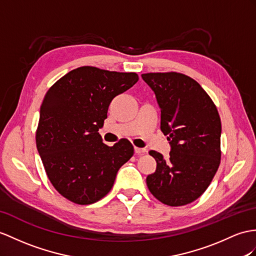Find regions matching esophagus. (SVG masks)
Listing matches in <instances>:
<instances>
[{"label": "esophagus", "instance_id": "1", "mask_svg": "<svg viewBox=\"0 0 256 256\" xmlns=\"http://www.w3.org/2000/svg\"><path fill=\"white\" fill-rule=\"evenodd\" d=\"M134 152L136 153V154H143V153H146V148H134Z\"/></svg>", "mask_w": 256, "mask_h": 256}]
</instances>
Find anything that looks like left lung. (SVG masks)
<instances>
[{
  "mask_svg": "<svg viewBox=\"0 0 256 256\" xmlns=\"http://www.w3.org/2000/svg\"><path fill=\"white\" fill-rule=\"evenodd\" d=\"M160 108V130L172 146L170 160L156 151L150 192L170 206L200 198L220 164L222 122L216 105L194 79L180 72L142 74Z\"/></svg>",
  "mask_w": 256,
  "mask_h": 256,
  "instance_id": "left-lung-1",
  "label": "left lung"
}]
</instances>
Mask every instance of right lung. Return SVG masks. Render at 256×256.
<instances>
[{
    "label": "right lung",
    "mask_w": 256,
    "mask_h": 256,
    "mask_svg": "<svg viewBox=\"0 0 256 256\" xmlns=\"http://www.w3.org/2000/svg\"><path fill=\"white\" fill-rule=\"evenodd\" d=\"M138 80L136 72L84 66L48 90L36 143L50 182L67 200L80 205L101 200L110 191L118 170L134 155L127 139L108 146L98 132L112 100Z\"/></svg>",
    "instance_id": "right-lung-1"
}]
</instances>
